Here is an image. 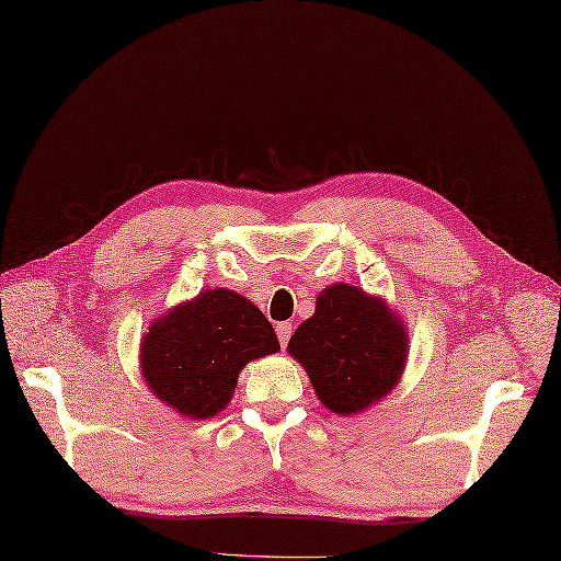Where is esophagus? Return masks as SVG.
I'll list each match as a JSON object with an SVG mask.
<instances>
[{
  "label": "esophagus",
  "instance_id": "34e87169",
  "mask_svg": "<svg viewBox=\"0 0 561 561\" xmlns=\"http://www.w3.org/2000/svg\"><path fill=\"white\" fill-rule=\"evenodd\" d=\"M276 333H278L280 345L285 347V345H288L290 335H293V323H290V321H283V323H278V325H276Z\"/></svg>",
  "mask_w": 561,
  "mask_h": 561
}]
</instances>
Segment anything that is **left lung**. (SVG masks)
Returning a JSON list of instances; mask_svg holds the SVG:
<instances>
[{
    "label": "left lung",
    "mask_w": 561,
    "mask_h": 561,
    "mask_svg": "<svg viewBox=\"0 0 561 561\" xmlns=\"http://www.w3.org/2000/svg\"><path fill=\"white\" fill-rule=\"evenodd\" d=\"M288 352L307 368L323 407L357 414L388 394L404 368L407 335L383 299L352 285H331L297 328Z\"/></svg>",
    "instance_id": "8db88e82"
}]
</instances>
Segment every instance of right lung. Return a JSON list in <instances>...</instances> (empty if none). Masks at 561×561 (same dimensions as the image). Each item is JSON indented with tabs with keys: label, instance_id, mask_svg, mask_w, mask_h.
I'll use <instances>...</instances> for the list:
<instances>
[{
	"label": "right lung",
	"instance_id": "add662e5",
	"mask_svg": "<svg viewBox=\"0 0 561 561\" xmlns=\"http://www.w3.org/2000/svg\"><path fill=\"white\" fill-rule=\"evenodd\" d=\"M268 319L233 290H204L157 321L142 340V371L161 402L190 419H209L233 398L240 368L271 352Z\"/></svg>",
	"mask_w": 561,
	"mask_h": 561
}]
</instances>
